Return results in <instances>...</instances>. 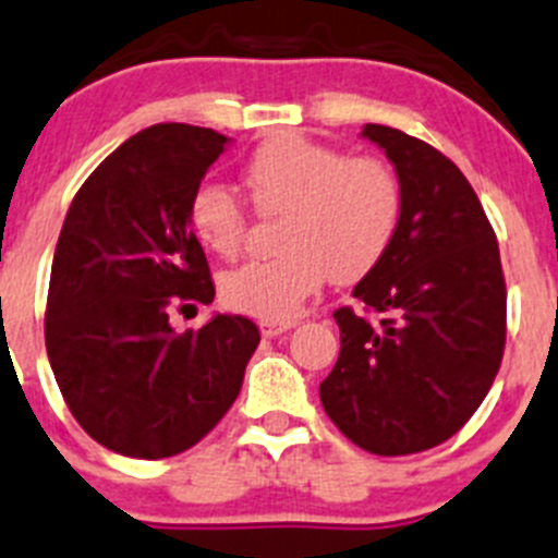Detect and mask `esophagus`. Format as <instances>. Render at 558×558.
Masks as SVG:
<instances>
[{
    "instance_id": "34e87169",
    "label": "esophagus",
    "mask_w": 558,
    "mask_h": 558,
    "mask_svg": "<svg viewBox=\"0 0 558 558\" xmlns=\"http://www.w3.org/2000/svg\"><path fill=\"white\" fill-rule=\"evenodd\" d=\"M290 328H295V323H284V320H259V333L263 337H282L284 331H290Z\"/></svg>"
}]
</instances>
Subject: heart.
<instances>
[{
    "label": "heart",
    "instance_id": "obj_1",
    "mask_svg": "<svg viewBox=\"0 0 558 558\" xmlns=\"http://www.w3.org/2000/svg\"><path fill=\"white\" fill-rule=\"evenodd\" d=\"M248 203L259 216H282L274 259L221 276L230 310L259 320H290L326 276L353 284L373 274L397 241L405 191L384 158H350L337 147L284 134L263 142L241 169ZM191 232L210 254L235 259L248 235V214L225 185H203L189 205Z\"/></svg>",
    "mask_w": 558,
    "mask_h": 558
}]
</instances>
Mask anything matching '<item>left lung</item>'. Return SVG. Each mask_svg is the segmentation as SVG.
Instances as JSON below:
<instances>
[{
	"label": "left lung",
	"instance_id": "left-lung-1",
	"mask_svg": "<svg viewBox=\"0 0 558 558\" xmlns=\"http://www.w3.org/2000/svg\"><path fill=\"white\" fill-rule=\"evenodd\" d=\"M405 191L397 241L333 312L339 359L320 384L328 418L384 458L433 449L482 405L507 342L496 232L465 174L427 142L367 123Z\"/></svg>",
	"mask_w": 558,
	"mask_h": 558
}]
</instances>
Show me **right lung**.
<instances>
[{"label": "right lung", "mask_w": 558, "mask_h": 558, "mask_svg": "<svg viewBox=\"0 0 558 558\" xmlns=\"http://www.w3.org/2000/svg\"><path fill=\"white\" fill-rule=\"evenodd\" d=\"M227 142L183 123L140 131L84 180L57 241L51 369L84 433L125 458H172L203 441L259 344L241 315L185 333L169 323L216 295L189 205Z\"/></svg>", "instance_id": "add662e5"}]
</instances>
